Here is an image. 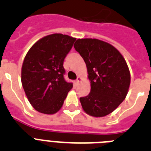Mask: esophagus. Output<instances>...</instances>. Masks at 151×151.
<instances>
[{
    "label": "esophagus",
    "instance_id": "1",
    "mask_svg": "<svg viewBox=\"0 0 151 151\" xmlns=\"http://www.w3.org/2000/svg\"><path fill=\"white\" fill-rule=\"evenodd\" d=\"M81 81H82V78L78 76V78H77V79L76 80V85H78V83H79V82H81Z\"/></svg>",
    "mask_w": 151,
    "mask_h": 151
}]
</instances>
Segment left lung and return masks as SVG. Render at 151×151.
Listing matches in <instances>:
<instances>
[{
  "instance_id": "left-lung-1",
  "label": "left lung",
  "mask_w": 151,
  "mask_h": 151,
  "mask_svg": "<svg viewBox=\"0 0 151 151\" xmlns=\"http://www.w3.org/2000/svg\"><path fill=\"white\" fill-rule=\"evenodd\" d=\"M85 61L91 92L80 97L84 111L94 117L111 113L125 100L131 82L130 72L120 52L96 38L77 39L74 45Z\"/></svg>"
}]
</instances>
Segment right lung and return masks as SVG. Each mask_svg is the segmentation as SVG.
Returning a JSON list of instances; mask_svg holds the SVG:
<instances>
[{
    "mask_svg": "<svg viewBox=\"0 0 151 151\" xmlns=\"http://www.w3.org/2000/svg\"><path fill=\"white\" fill-rule=\"evenodd\" d=\"M76 40L66 35H49L35 42L26 54L21 82L37 111L49 115L58 112L73 88V83L63 78V61Z\"/></svg>",
    "mask_w": 151,
    "mask_h": 151,
    "instance_id": "right-lung-1",
    "label": "right lung"
}]
</instances>
